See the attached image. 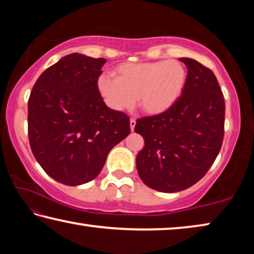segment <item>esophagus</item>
<instances>
[{"label":"esophagus","mask_w":254,"mask_h":254,"mask_svg":"<svg viewBox=\"0 0 254 254\" xmlns=\"http://www.w3.org/2000/svg\"><path fill=\"white\" fill-rule=\"evenodd\" d=\"M135 124H136V121L135 119H131L130 120V127H131V131H134V127H135Z\"/></svg>","instance_id":"34e87169"}]
</instances>
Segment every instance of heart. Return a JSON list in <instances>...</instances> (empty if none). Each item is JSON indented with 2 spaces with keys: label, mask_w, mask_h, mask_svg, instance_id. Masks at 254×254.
<instances>
[{
  "label": "heart",
  "mask_w": 254,
  "mask_h": 254,
  "mask_svg": "<svg viewBox=\"0 0 254 254\" xmlns=\"http://www.w3.org/2000/svg\"><path fill=\"white\" fill-rule=\"evenodd\" d=\"M114 78L102 76L97 87L112 110L122 111L135 104L136 98L144 113H165L182 96L187 71L176 60L126 63L112 71Z\"/></svg>",
  "instance_id": "heart-1"
}]
</instances>
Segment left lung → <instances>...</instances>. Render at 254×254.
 Wrapping results in <instances>:
<instances>
[{"instance_id": "left-lung-1", "label": "left lung", "mask_w": 254, "mask_h": 254, "mask_svg": "<svg viewBox=\"0 0 254 254\" xmlns=\"http://www.w3.org/2000/svg\"><path fill=\"white\" fill-rule=\"evenodd\" d=\"M182 96L165 113L136 120L144 147L136 169L148 187L162 192L187 189L204 177L224 137L225 103L209 68L190 58Z\"/></svg>"}]
</instances>
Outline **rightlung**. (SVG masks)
Returning a JSON list of instances; mask_svg holds the SVG:
<instances>
[{"label":"right lung","mask_w":254,"mask_h":254,"mask_svg":"<svg viewBox=\"0 0 254 254\" xmlns=\"http://www.w3.org/2000/svg\"><path fill=\"white\" fill-rule=\"evenodd\" d=\"M104 58L70 54L42 72L28 101L32 153L51 178L78 186L96 178L130 118L105 105L97 87Z\"/></svg>","instance_id":"1"}]
</instances>
